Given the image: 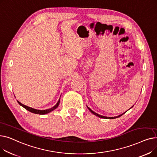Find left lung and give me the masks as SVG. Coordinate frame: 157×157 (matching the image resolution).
I'll return each instance as SVG.
<instances>
[{"label":"left lung","instance_id":"left-lung-1","mask_svg":"<svg viewBox=\"0 0 157 157\" xmlns=\"http://www.w3.org/2000/svg\"><path fill=\"white\" fill-rule=\"evenodd\" d=\"M87 106V105H86ZM134 106V105H133ZM132 106V107H133ZM132 107H131V108H130V109H131L132 108ZM87 108H88V109H89V111L91 112L92 114H94V115H95V116H97V117H99V118H105V119H114V118H118V117H121V116H122V115L123 114H125V113H122V114H120V115H118V116H117V117H104V116H102V115H101V114H97V113H95L94 111H93L90 108H89L87 106Z\"/></svg>","mask_w":157,"mask_h":157}]
</instances>
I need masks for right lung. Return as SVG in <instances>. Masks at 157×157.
Returning a JSON list of instances; mask_svg holds the SVG:
<instances>
[{
    "label": "right lung",
    "mask_w": 157,
    "mask_h": 157,
    "mask_svg": "<svg viewBox=\"0 0 157 157\" xmlns=\"http://www.w3.org/2000/svg\"><path fill=\"white\" fill-rule=\"evenodd\" d=\"M18 103L21 105L22 106L23 108H24L25 109H27V111L32 113H34V114H47V113H50L52 111H53V110H55L56 108H58V106H59V104H60V99L59 100V101H58V102L55 105H54L53 108H50V109H45V110H39V109H34L32 108H30V107H29V106H27L25 105H24L23 104H21L20 102H19L18 101H17Z\"/></svg>",
    "instance_id": "1"
}]
</instances>
